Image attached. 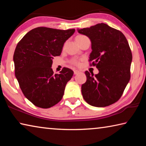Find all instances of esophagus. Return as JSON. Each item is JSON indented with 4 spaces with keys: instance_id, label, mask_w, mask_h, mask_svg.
<instances>
[{
    "instance_id": "1",
    "label": "esophagus",
    "mask_w": 146,
    "mask_h": 146,
    "mask_svg": "<svg viewBox=\"0 0 146 146\" xmlns=\"http://www.w3.org/2000/svg\"><path fill=\"white\" fill-rule=\"evenodd\" d=\"M78 73H80V71H78L77 70H74V74H75V75H76V74H78Z\"/></svg>"
}]
</instances>
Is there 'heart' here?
Here are the masks:
<instances>
[{"label": "heart", "mask_w": 146, "mask_h": 146, "mask_svg": "<svg viewBox=\"0 0 146 146\" xmlns=\"http://www.w3.org/2000/svg\"><path fill=\"white\" fill-rule=\"evenodd\" d=\"M82 36H83V35H78V36H76V38H80V37H82ZM73 64H78V61L76 60H73Z\"/></svg>", "instance_id": "obj_1"}]
</instances>
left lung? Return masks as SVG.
<instances>
[{
  "label": "left lung",
  "mask_w": 146,
  "mask_h": 146,
  "mask_svg": "<svg viewBox=\"0 0 146 146\" xmlns=\"http://www.w3.org/2000/svg\"><path fill=\"white\" fill-rule=\"evenodd\" d=\"M88 36L92 51L89 61L99 73L86 71V82L82 85L84 99L95 107H106L120 99L131 77L132 53L126 38L119 30L100 23L78 29Z\"/></svg>",
  "instance_id": "8db88e82"
}]
</instances>
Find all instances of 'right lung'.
<instances>
[{
	"label": "right lung",
	"mask_w": 146,
	"mask_h": 146,
	"mask_svg": "<svg viewBox=\"0 0 146 146\" xmlns=\"http://www.w3.org/2000/svg\"><path fill=\"white\" fill-rule=\"evenodd\" d=\"M75 31L38 27L17 44L13 55L15 74L24 96L35 106L49 108L62 98L73 71L64 68L60 74L54 75L52 59L60 55L64 42Z\"/></svg>",
	"instance_id": "right-lung-1"
}]
</instances>
